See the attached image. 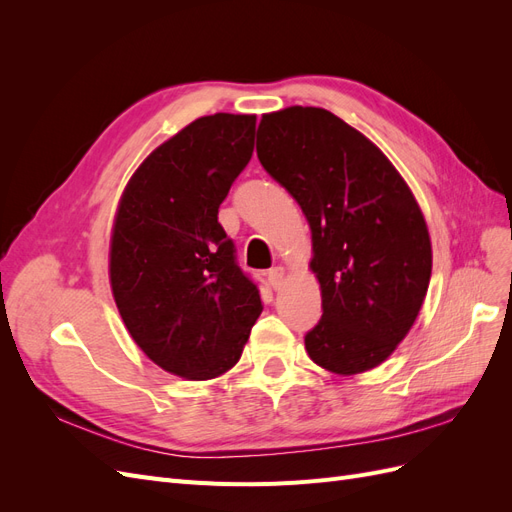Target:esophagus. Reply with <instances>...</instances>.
Listing matches in <instances>:
<instances>
[{"label": "esophagus", "mask_w": 512, "mask_h": 512, "mask_svg": "<svg viewBox=\"0 0 512 512\" xmlns=\"http://www.w3.org/2000/svg\"><path fill=\"white\" fill-rule=\"evenodd\" d=\"M284 275H286L284 267H273V269H269L267 277H269V284H271V288H273V290H277V288L282 286V282H284Z\"/></svg>", "instance_id": "esophagus-1"}]
</instances>
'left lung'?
I'll return each instance as SVG.
<instances>
[{
    "label": "left lung",
    "instance_id": "1",
    "mask_svg": "<svg viewBox=\"0 0 512 512\" xmlns=\"http://www.w3.org/2000/svg\"><path fill=\"white\" fill-rule=\"evenodd\" d=\"M256 153L312 228L322 318L305 335L309 359L339 376L380 365L431 277L427 224L406 181L369 138L316 106L262 115Z\"/></svg>",
    "mask_w": 512,
    "mask_h": 512
}]
</instances>
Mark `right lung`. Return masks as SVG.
<instances>
[{"mask_svg":"<svg viewBox=\"0 0 512 512\" xmlns=\"http://www.w3.org/2000/svg\"><path fill=\"white\" fill-rule=\"evenodd\" d=\"M256 115L215 113L168 138L123 190L111 288L123 324L170 374L209 380L239 361L262 312L218 222L254 151Z\"/></svg>","mask_w":512,"mask_h":512,"instance_id":"right-lung-1","label":"right lung"}]
</instances>
